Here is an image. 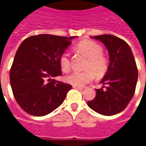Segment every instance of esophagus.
<instances>
[{
  "mask_svg": "<svg viewBox=\"0 0 146 146\" xmlns=\"http://www.w3.org/2000/svg\"><path fill=\"white\" fill-rule=\"evenodd\" d=\"M73 88L77 89V90H80V91L84 90V88H82V87H78V86H73Z\"/></svg>",
  "mask_w": 146,
  "mask_h": 146,
  "instance_id": "1",
  "label": "esophagus"
}]
</instances>
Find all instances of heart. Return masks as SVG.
<instances>
[{
	"label": "heart",
	"mask_w": 146,
	"mask_h": 146,
	"mask_svg": "<svg viewBox=\"0 0 146 146\" xmlns=\"http://www.w3.org/2000/svg\"><path fill=\"white\" fill-rule=\"evenodd\" d=\"M77 51L88 58L87 62L85 72L75 71L66 76V81L73 86L82 87L92 82L94 79V73L97 76H101L106 73L108 70V60L102 55L103 49L101 45L92 40H84L76 46ZM61 69L64 72L70 70V57L68 51H64L59 58ZM94 73H93V72Z\"/></svg>",
	"instance_id": "obj_1"
}]
</instances>
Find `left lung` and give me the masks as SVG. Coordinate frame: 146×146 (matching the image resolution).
<instances>
[{
	"mask_svg": "<svg viewBox=\"0 0 146 146\" xmlns=\"http://www.w3.org/2000/svg\"><path fill=\"white\" fill-rule=\"evenodd\" d=\"M103 43L110 54V64L100 84L107 85L96 89V96L88 102V106L104 116L120 113L135 95L138 68L131 49L123 40L113 35L92 36Z\"/></svg>",
	"mask_w": 146,
	"mask_h": 146,
	"instance_id": "obj_1",
	"label": "left lung"
}]
</instances>
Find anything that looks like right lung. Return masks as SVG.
Returning a JSON list of instances; mask_svg holds the SVG:
<instances>
[{
	"label": "right lung",
	"instance_id": "add662e5",
	"mask_svg": "<svg viewBox=\"0 0 146 146\" xmlns=\"http://www.w3.org/2000/svg\"><path fill=\"white\" fill-rule=\"evenodd\" d=\"M75 37L40 34L22 42L11 67L10 83L15 100L25 112L43 116L63 102L72 86L54 77L62 74L61 54Z\"/></svg>",
	"mask_w": 146,
	"mask_h": 146
}]
</instances>
